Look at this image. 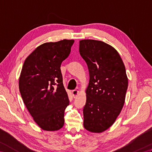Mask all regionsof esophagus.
<instances>
[{"label": "esophagus", "mask_w": 152, "mask_h": 152, "mask_svg": "<svg viewBox=\"0 0 152 152\" xmlns=\"http://www.w3.org/2000/svg\"><path fill=\"white\" fill-rule=\"evenodd\" d=\"M72 95L74 96V98H76L77 96L78 95V93H79V91H78V90H73V91H72Z\"/></svg>", "instance_id": "34e87169"}]
</instances>
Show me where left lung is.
<instances>
[{"label":"left lung","mask_w":152,"mask_h":152,"mask_svg":"<svg viewBox=\"0 0 152 152\" xmlns=\"http://www.w3.org/2000/svg\"><path fill=\"white\" fill-rule=\"evenodd\" d=\"M79 51L89 73L83 126L101 133L114 124L124 107L128 87L125 67L118 51L102 41L80 40Z\"/></svg>","instance_id":"1"}]
</instances>
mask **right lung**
Instances as JSON below:
<instances>
[{"label": "right lung", "instance_id": "right-lung-1", "mask_svg": "<svg viewBox=\"0 0 152 152\" xmlns=\"http://www.w3.org/2000/svg\"><path fill=\"white\" fill-rule=\"evenodd\" d=\"M74 42L64 39L41 44L23 65L19 91L33 120L44 131H56L63 127L69 101L60 66L69 56Z\"/></svg>", "mask_w": 152, "mask_h": 152}]
</instances>
